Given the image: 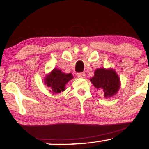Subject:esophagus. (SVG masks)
Returning <instances> with one entry per match:
<instances>
[{
    "mask_svg": "<svg viewBox=\"0 0 149 149\" xmlns=\"http://www.w3.org/2000/svg\"><path fill=\"white\" fill-rule=\"evenodd\" d=\"M77 76H78V78H85V73H84V72L78 73H77Z\"/></svg>",
    "mask_w": 149,
    "mask_h": 149,
    "instance_id": "34e87169",
    "label": "esophagus"
}]
</instances>
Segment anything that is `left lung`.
I'll list each match as a JSON object with an SVG mask.
<instances>
[{
	"instance_id": "obj_1",
	"label": "left lung",
	"mask_w": 149,
	"mask_h": 149,
	"mask_svg": "<svg viewBox=\"0 0 149 149\" xmlns=\"http://www.w3.org/2000/svg\"><path fill=\"white\" fill-rule=\"evenodd\" d=\"M90 81L97 90H102L106 98H111L117 94L120 88V80L113 69L99 68Z\"/></svg>"
}]
</instances>
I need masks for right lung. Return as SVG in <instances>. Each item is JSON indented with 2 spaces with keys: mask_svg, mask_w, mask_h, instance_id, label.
I'll return each mask as SVG.
<instances>
[{
  "mask_svg": "<svg viewBox=\"0 0 149 149\" xmlns=\"http://www.w3.org/2000/svg\"><path fill=\"white\" fill-rule=\"evenodd\" d=\"M73 77L71 73H65L61 70L54 68L44 78V83L50 88L49 91L52 93H60L64 91L66 85Z\"/></svg>",
  "mask_w": 149,
  "mask_h": 149,
  "instance_id": "right-lung-1",
  "label": "right lung"
}]
</instances>
